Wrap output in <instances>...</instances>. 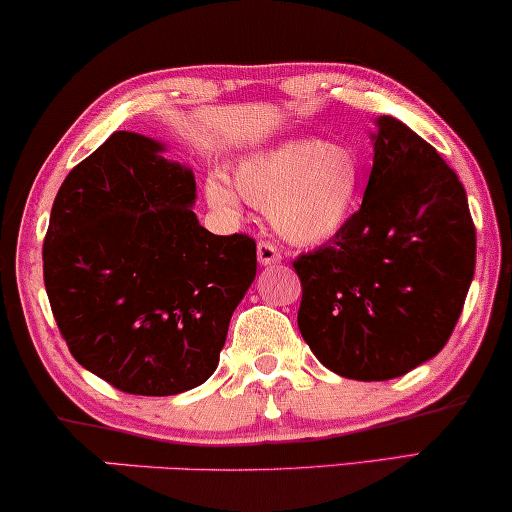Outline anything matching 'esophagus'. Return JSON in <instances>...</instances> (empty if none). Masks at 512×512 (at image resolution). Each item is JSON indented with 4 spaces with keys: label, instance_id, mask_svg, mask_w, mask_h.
<instances>
[{
    "label": "esophagus",
    "instance_id": "esophagus-1",
    "mask_svg": "<svg viewBox=\"0 0 512 512\" xmlns=\"http://www.w3.org/2000/svg\"><path fill=\"white\" fill-rule=\"evenodd\" d=\"M256 256H258V263H261V265H277V263H282V251H279L275 244L268 242V240L258 242Z\"/></svg>",
    "mask_w": 512,
    "mask_h": 512
}]
</instances>
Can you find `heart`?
<instances>
[{
  "mask_svg": "<svg viewBox=\"0 0 512 512\" xmlns=\"http://www.w3.org/2000/svg\"><path fill=\"white\" fill-rule=\"evenodd\" d=\"M240 195L270 209L277 233L293 244L331 240L352 219L361 188V165L352 149L324 139H293L244 158L233 172ZM209 205L233 214L240 207L226 181L205 186Z\"/></svg>",
  "mask_w": 512,
  "mask_h": 512,
  "instance_id": "1",
  "label": "heart"
}]
</instances>
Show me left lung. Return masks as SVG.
<instances>
[{"label":"left lung","mask_w":512,"mask_h":512,"mask_svg":"<svg viewBox=\"0 0 512 512\" xmlns=\"http://www.w3.org/2000/svg\"><path fill=\"white\" fill-rule=\"evenodd\" d=\"M373 149L359 212L293 261L300 335L328 370L363 382L433 359L475 270V226L452 167L391 116L377 118Z\"/></svg>","instance_id":"left-lung-1"}]
</instances>
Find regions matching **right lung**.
I'll use <instances>...</instances> for the list:
<instances>
[{
  "mask_svg": "<svg viewBox=\"0 0 512 512\" xmlns=\"http://www.w3.org/2000/svg\"><path fill=\"white\" fill-rule=\"evenodd\" d=\"M163 151L114 132L62 181L44 240L46 293L69 352L135 396L207 382L256 277L254 237L202 228L193 172Z\"/></svg>",
  "mask_w": 512,
  "mask_h": 512,
  "instance_id": "right-lung-1",
  "label": "right lung"
}]
</instances>
